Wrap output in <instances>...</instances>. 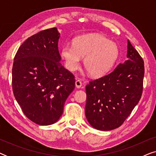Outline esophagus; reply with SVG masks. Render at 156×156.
Returning a JSON list of instances; mask_svg holds the SVG:
<instances>
[{
	"label": "esophagus",
	"instance_id": "1",
	"mask_svg": "<svg viewBox=\"0 0 156 156\" xmlns=\"http://www.w3.org/2000/svg\"><path fill=\"white\" fill-rule=\"evenodd\" d=\"M75 86H76V88H78V89L81 88V87H82V82L79 80H76L75 82Z\"/></svg>",
	"mask_w": 156,
	"mask_h": 156
}]
</instances>
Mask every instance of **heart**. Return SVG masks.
Instances as JSON below:
<instances>
[{"mask_svg":"<svg viewBox=\"0 0 156 156\" xmlns=\"http://www.w3.org/2000/svg\"><path fill=\"white\" fill-rule=\"evenodd\" d=\"M119 49L114 42L99 34L80 36L73 43L65 44L60 55L66 67L74 71L80 67L81 57H84V65L89 74L101 76L114 67L119 57Z\"/></svg>","mask_w":156,"mask_h":156,"instance_id":"1","label":"heart"}]
</instances>
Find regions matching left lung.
Wrapping results in <instances>:
<instances>
[{"label": "left lung", "instance_id": "left-lung-1", "mask_svg": "<svg viewBox=\"0 0 156 156\" xmlns=\"http://www.w3.org/2000/svg\"><path fill=\"white\" fill-rule=\"evenodd\" d=\"M127 58L111 73L90 81L86 86L85 115L96 129L110 131L119 127L140 101L144 62L129 40Z\"/></svg>", "mask_w": 156, "mask_h": 156}]
</instances>
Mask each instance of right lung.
<instances>
[{"instance_id": "add662e5", "label": "right lung", "mask_w": 156, "mask_h": 156, "mask_svg": "<svg viewBox=\"0 0 156 156\" xmlns=\"http://www.w3.org/2000/svg\"><path fill=\"white\" fill-rule=\"evenodd\" d=\"M56 27L27 38L17 51L12 69L14 97L23 113L41 126L58 121L75 87L73 74L61 63Z\"/></svg>"}]
</instances>
